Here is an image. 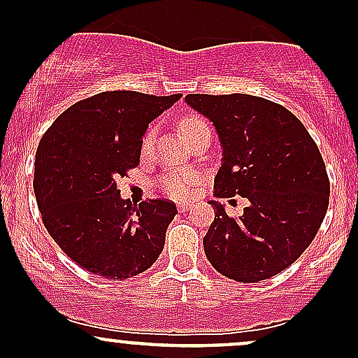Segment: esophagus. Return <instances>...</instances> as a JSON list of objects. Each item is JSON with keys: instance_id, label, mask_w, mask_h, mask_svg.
<instances>
[{"instance_id": "34e87169", "label": "esophagus", "mask_w": 358, "mask_h": 358, "mask_svg": "<svg viewBox=\"0 0 358 358\" xmlns=\"http://www.w3.org/2000/svg\"><path fill=\"white\" fill-rule=\"evenodd\" d=\"M176 208H178L180 213H187V211H190L192 204H189V202H178V204H176Z\"/></svg>"}]
</instances>
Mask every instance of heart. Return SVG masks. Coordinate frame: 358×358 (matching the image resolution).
<instances>
[{
  "label": "heart",
  "mask_w": 358,
  "mask_h": 358,
  "mask_svg": "<svg viewBox=\"0 0 358 358\" xmlns=\"http://www.w3.org/2000/svg\"><path fill=\"white\" fill-rule=\"evenodd\" d=\"M206 128H209L208 122L197 115H187L182 121V131L185 136H192L194 133L202 131ZM154 136H156V128H150L143 136V152H147L152 147ZM201 180V175L197 171H168L159 176L156 185L164 196L173 197V199H187L196 192Z\"/></svg>",
  "instance_id": "obj_1"
}]
</instances>
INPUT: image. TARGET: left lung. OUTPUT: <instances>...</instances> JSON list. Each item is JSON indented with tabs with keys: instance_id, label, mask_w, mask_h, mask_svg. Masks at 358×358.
I'll list each match as a JSON object with an SVG mask.
<instances>
[{
	"instance_id": "left-lung-1",
	"label": "left lung",
	"mask_w": 358,
	"mask_h": 358,
	"mask_svg": "<svg viewBox=\"0 0 358 358\" xmlns=\"http://www.w3.org/2000/svg\"><path fill=\"white\" fill-rule=\"evenodd\" d=\"M215 124L223 159L216 197H248L251 206L230 218L216 201L204 236L213 268L237 282H259L292 265L315 239L329 206V176L303 122L262 96H185Z\"/></svg>"
}]
</instances>
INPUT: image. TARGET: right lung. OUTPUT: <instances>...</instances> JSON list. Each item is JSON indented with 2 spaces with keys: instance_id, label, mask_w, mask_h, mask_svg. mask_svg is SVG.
Segmentation results:
<instances>
[{
  "instance_id": "1",
  "label": "right lung",
  "mask_w": 358,
  "mask_h": 358,
  "mask_svg": "<svg viewBox=\"0 0 358 358\" xmlns=\"http://www.w3.org/2000/svg\"><path fill=\"white\" fill-rule=\"evenodd\" d=\"M180 99L103 92L69 107L43 135L34 162L43 223L88 272L129 279L161 255L176 206L168 199L131 204L119 197L117 180L140 164L149 122Z\"/></svg>"
}]
</instances>
